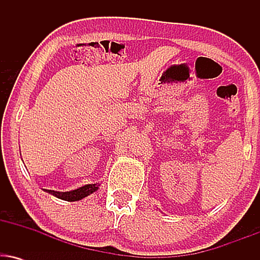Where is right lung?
<instances>
[{
	"mask_svg": "<svg viewBox=\"0 0 260 260\" xmlns=\"http://www.w3.org/2000/svg\"><path fill=\"white\" fill-rule=\"evenodd\" d=\"M100 184L99 183H91V184H84V186L77 188V189H72L70 192H58V190H52V189H44V192H47L49 194H52L56 198L62 199V201L67 202H77L82 201L85 197L92 194L94 192H96L99 189Z\"/></svg>",
	"mask_w": 260,
	"mask_h": 260,
	"instance_id": "1",
	"label": "right lung"
}]
</instances>
